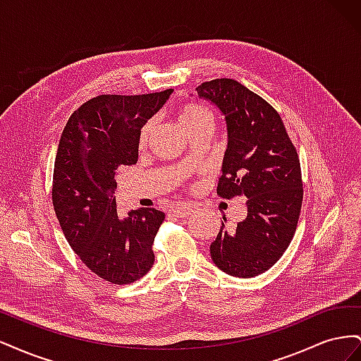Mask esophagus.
<instances>
[{"mask_svg":"<svg viewBox=\"0 0 361 361\" xmlns=\"http://www.w3.org/2000/svg\"><path fill=\"white\" fill-rule=\"evenodd\" d=\"M192 212V209L190 206L187 204H179V206H174L170 209V214L174 215V216H179V218H183V216H188Z\"/></svg>","mask_w":361,"mask_h":361,"instance_id":"34e87169","label":"esophagus"}]
</instances>
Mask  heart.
<instances>
[{
	"instance_id": "obj_1",
	"label": "heart",
	"mask_w": 361,
	"mask_h": 361,
	"mask_svg": "<svg viewBox=\"0 0 361 361\" xmlns=\"http://www.w3.org/2000/svg\"><path fill=\"white\" fill-rule=\"evenodd\" d=\"M178 120L180 126L191 135L195 130L212 128V113L207 106L197 102H188L179 108ZM154 130V122H147L140 133V146H147L150 134Z\"/></svg>"
}]
</instances>
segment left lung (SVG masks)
Masks as SVG:
<instances>
[{
  "mask_svg": "<svg viewBox=\"0 0 361 361\" xmlns=\"http://www.w3.org/2000/svg\"><path fill=\"white\" fill-rule=\"evenodd\" d=\"M195 90L220 108L227 125L216 194L247 199V218L233 231H227L223 216L211 257L228 276L255 277L283 256L298 224L302 180L297 149L280 114L241 82L220 78Z\"/></svg>",
  "mask_w": 361,
  "mask_h": 361,
  "instance_id": "left-lung-1",
  "label": "left lung"
}]
</instances>
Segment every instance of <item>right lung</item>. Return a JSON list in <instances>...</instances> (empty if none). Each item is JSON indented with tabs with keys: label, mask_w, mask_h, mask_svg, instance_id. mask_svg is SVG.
Returning <instances> with one entry per match:
<instances>
[{
	"label": "right lung",
	"mask_w": 361,
	"mask_h": 361,
	"mask_svg": "<svg viewBox=\"0 0 361 361\" xmlns=\"http://www.w3.org/2000/svg\"><path fill=\"white\" fill-rule=\"evenodd\" d=\"M171 92L96 96L72 113L60 138L54 211L82 264L113 285L134 283L154 265L152 245L166 215L155 207L120 215L116 173L137 162L141 128Z\"/></svg>",
	"instance_id": "right-lung-1"
}]
</instances>
